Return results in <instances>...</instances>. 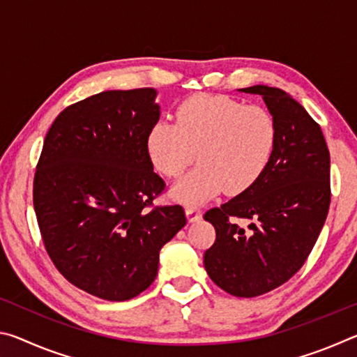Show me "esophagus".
I'll list each match as a JSON object with an SVG mask.
<instances>
[{"mask_svg":"<svg viewBox=\"0 0 357 357\" xmlns=\"http://www.w3.org/2000/svg\"><path fill=\"white\" fill-rule=\"evenodd\" d=\"M185 215H187V220L189 222H197L202 219V209L198 206H193V204H189V206L185 208Z\"/></svg>","mask_w":357,"mask_h":357,"instance_id":"34e87169","label":"esophagus"}]
</instances>
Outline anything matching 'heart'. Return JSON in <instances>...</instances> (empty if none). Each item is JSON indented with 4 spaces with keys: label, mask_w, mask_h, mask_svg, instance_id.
Wrapping results in <instances>:
<instances>
[{
    "label": "heart",
    "mask_w": 357,
    "mask_h": 357,
    "mask_svg": "<svg viewBox=\"0 0 357 357\" xmlns=\"http://www.w3.org/2000/svg\"><path fill=\"white\" fill-rule=\"evenodd\" d=\"M176 123L160 119L146 135L153 165L178 178L195 157L202 162L173 189L185 203H202L225 189L236 195L263 176L277 146V124L268 110L228 96L198 94L181 102Z\"/></svg>",
    "instance_id": "obj_1"
}]
</instances>
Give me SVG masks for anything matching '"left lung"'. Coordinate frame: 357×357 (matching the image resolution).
Instances as JSON below:
<instances>
[{
    "mask_svg": "<svg viewBox=\"0 0 357 357\" xmlns=\"http://www.w3.org/2000/svg\"><path fill=\"white\" fill-rule=\"evenodd\" d=\"M261 96L277 124V146L255 184L204 214L215 243L204 268L217 287L238 298L273 291L298 273L315 245L331 204V157L321 128L279 88L241 89ZM233 218H250V232Z\"/></svg>",
    "mask_w": 357,
    "mask_h": 357,
    "instance_id": "obj_1",
    "label": "left lung"
}]
</instances>
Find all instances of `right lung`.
Returning a JSON list of instances; mask_svg holds the SVG:
<instances>
[{
    "label": "right lung",
    "mask_w": 357,
    "mask_h": 357,
    "mask_svg": "<svg viewBox=\"0 0 357 357\" xmlns=\"http://www.w3.org/2000/svg\"><path fill=\"white\" fill-rule=\"evenodd\" d=\"M155 89L104 91L72 104L48 129L33 183L40 236L72 285L128 301L154 282L159 252L185 225L184 208L154 206L165 181L146 135Z\"/></svg>",
    "instance_id": "right-lung-1"
}]
</instances>
